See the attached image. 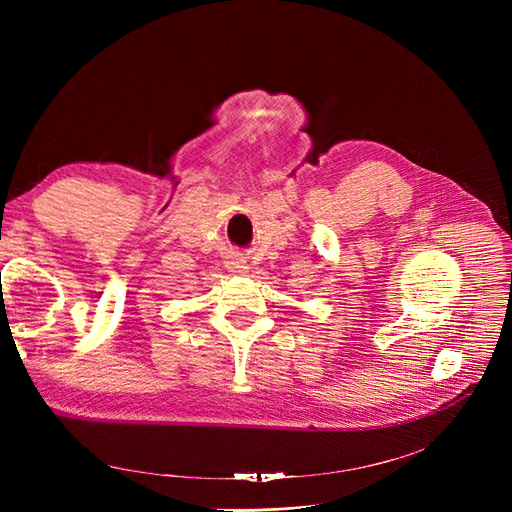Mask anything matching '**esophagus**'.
Wrapping results in <instances>:
<instances>
[{"instance_id":"1","label":"esophagus","mask_w":512,"mask_h":512,"mask_svg":"<svg viewBox=\"0 0 512 512\" xmlns=\"http://www.w3.org/2000/svg\"><path fill=\"white\" fill-rule=\"evenodd\" d=\"M226 267H228L232 273H245V271H247V262H245V258L235 256V258H230V260L226 262Z\"/></svg>"}]
</instances>
